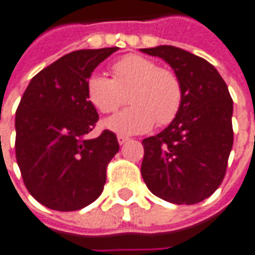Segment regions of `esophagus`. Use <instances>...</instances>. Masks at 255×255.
<instances>
[{"label":"esophagus","mask_w":255,"mask_h":255,"mask_svg":"<svg viewBox=\"0 0 255 255\" xmlns=\"http://www.w3.org/2000/svg\"><path fill=\"white\" fill-rule=\"evenodd\" d=\"M128 139H129V138H128V136H124V135H119V136H117V140H119L120 145H124Z\"/></svg>","instance_id":"obj_1"}]
</instances>
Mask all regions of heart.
I'll return each mask as SVG.
<instances>
[{
  "mask_svg": "<svg viewBox=\"0 0 255 255\" xmlns=\"http://www.w3.org/2000/svg\"><path fill=\"white\" fill-rule=\"evenodd\" d=\"M113 78L94 73L87 81V95L101 113H113L128 95L131 108L105 122L116 133L135 135L170 124L182 105V84L174 72L158 67L140 55H127L112 66Z\"/></svg>",
  "mask_w": 255,
  "mask_h": 255,
  "instance_id": "heart-1",
  "label": "heart"
}]
</instances>
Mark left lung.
I'll return each mask as SVG.
<instances>
[{
  "label": "left lung",
  "instance_id": "obj_1",
  "mask_svg": "<svg viewBox=\"0 0 255 255\" xmlns=\"http://www.w3.org/2000/svg\"><path fill=\"white\" fill-rule=\"evenodd\" d=\"M171 66L182 84V105L170 126L142 140L146 186L174 204H196L218 189L232 150L233 101L220 73L181 48L140 49Z\"/></svg>",
  "mask_w": 255,
  "mask_h": 255
}]
</instances>
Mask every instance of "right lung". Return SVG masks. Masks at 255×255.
Returning <instances> with one entry per match:
<instances>
[{
    "mask_svg": "<svg viewBox=\"0 0 255 255\" xmlns=\"http://www.w3.org/2000/svg\"><path fill=\"white\" fill-rule=\"evenodd\" d=\"M119 48L80 49L31 78L16 110V160L30 195L56 211L95 202L106 182V165L120 146L115 132L85 135L97 124L87 81Z\"/></svg>",
    "mask_w": 255,
    "mask_h": 255,
    "instance_id": "add662e5",
    "label": "right lung"
}]
</instances>
